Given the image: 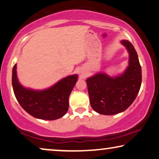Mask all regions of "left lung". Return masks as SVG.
<instances>
[{
  "mask_svg": "<svg viewBox=\"0 0 159 159\" xmlns=\"http://www.w3.org/2000/svg\"><path fill=\"white\" fill-rule=\"evenodd\" d=\"M121 43L129 53V66L125 73L115 78L99 73L86 80L91 107L101 114L114 115L125 111L140 90L142 70L138 54L129 41Z\"/></svg>",
  "mask_w": 159,
  "mask_h": 159,
  "instance_id": "8db88e82",
  "label": "left lung"
}]
</instances>
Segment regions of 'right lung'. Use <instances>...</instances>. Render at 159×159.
Segmentation results:
<instances>
[{
    "label": "right lung",
    "mask_w": 159,
    "mask_h": 159,
    "mask_svg": "<svg viewBox=\"0 0 159 159\" xmlns=\"http://www.w3.org/2000/svg\"><path fill=\"white\" fill-rule=\"evenodd\" d=\"M77 82V75L62 79L51 88L42 91L25 88L16 76V64L13 68L12 86L20 106L31 116L45 120L62 117L69 109V97Z\"/></svg>",
    "instance_id": "obj_1"
}]
</instances>
